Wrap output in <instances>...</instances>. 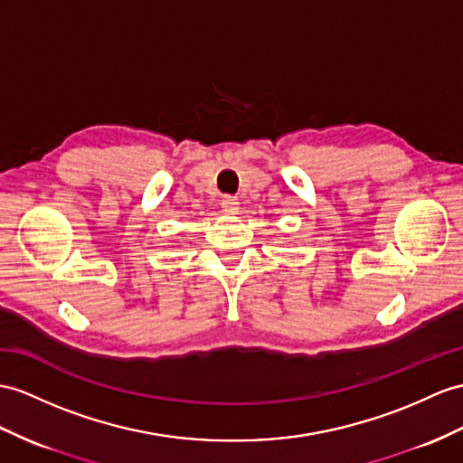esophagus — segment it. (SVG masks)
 Listing matches in <instances>:
<instances>
[{
  "instance_id": "obj_1",
  "label": "esophagus",
  "mask_w": 463,
  "mask_h": 463,
  "mask_svg": "<svg viewBox=\"0 0 463 463\" xmlns=\"http://www.w3.org/2000/svg\"><path fill=\"white\" fill-rule=\"evenodd\" d=\"M222 210L228 213V216H235L240 212V202L233 196H223L222 198Z\"/></svg>"
}]
</instances>
